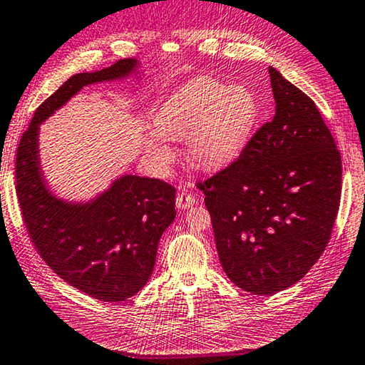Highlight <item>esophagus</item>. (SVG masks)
Listing matches in <instances>:
<instances>
[{
    "label": "esophagus",
    "instance_id": "34e87169",
    "mask_svg": "<svg viewBox=\"0 0 365 365\" xmlns=\"http://www.w3.org/2000/svg\"><path fill=\"white\" fill-rule=\"evenodd\" d=\"M194 204H195V199L187 192V190H182V192L178 194V197H176L178 209L186 210V209H189V207H192Z\"/></svg>",
    "mask_w": 365,
    "mask_h": 365
}]
</instances>
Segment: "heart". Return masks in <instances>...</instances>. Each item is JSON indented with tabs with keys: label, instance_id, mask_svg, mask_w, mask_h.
Instances as JSON below:
<instances>
[{
	"label": "heart",
	"instance_id": "1",
	"mask_svg": "<svg viewBox=\"0 0 365 365\" xmlns=\"http://www.w3.org/2000/svg\"><path fill=\"white\" fill-rule=\"evenodd\" d=\"M259 106L248 86H228L207 76L187 81L160 106L155 132L145 151L158 170H166L175 150L164 140L186 138V158L207 170L232 165L253 135Z\"/></svg>",
	"mask_w": 365,
	"mask_h": 365
}]
</instances>
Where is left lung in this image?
Wrapping results in <instances>:
<instances>
[{"instance_id":"obj_1","label":"left lung","mask_w":365,"mask_h":365,"mask_svg":"<svg viewBox=\"0 0 365 365\" xmlns=\"http://www.w3.org/2000/svg\"><path fill=\"white\" fill-rule=\"evenodd\" d=\"M276 114L227 170L199 184L228 279L256 295L290 287L327 248L341 155L315 103L269 66Z\"/></svg>"}]
</instances>
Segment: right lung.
<instances>
[{"mask_svg":"<svg viewBox=\"0 0 365 365\" xmlns=\"http://www.w3.org/2000/svg\"><path fill=\"white\" fill-rule=\"evenodd\" d=\"M140 65L125 58L66 80L38 106L16 155V194L37 253L65 282L103 302L130 299L148 282L161 235L176 217V189L160 179L122 175L88 200L58 197L43 176L38 133L83 88L140 80Z\"/></svg>","mask_w":365,"mask_h":365,"instance_id":"right-lung-1","label":"right lung"}]
</instances>
